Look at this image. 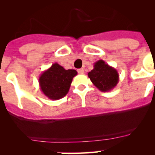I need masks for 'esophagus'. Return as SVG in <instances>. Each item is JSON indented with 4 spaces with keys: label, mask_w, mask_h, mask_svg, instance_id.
<instances>
[{
    "label": "esophagus",
    "mask_w": 155,
    "mask_h": 155,
    "mask_svg": "<svg viewBox=\"0 0 155 155\" xmlns=\"http://www.w3.org/2000/svg\"><path fill=\"white\" fill-rule=\"evenodd\" d=\"M78 73H80V74H82V73H84V70L82 68H80V69H78Z\"/></svg>",
    "instance_id": "1"
}]
</instances>
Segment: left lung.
Returning a JSON list of instances; mask_svg holds the SVG:
<instances>
[{
  "label": "left lung",
  "mask_w": 155,
  "mask_h": 155,
  "mask_svg": "<svg viewBox=\"0 0 155 155\" xmlns=\"http://www.w3.org/2000/svg\"><path fill=\"white\" fill-rule=\"evenodd\" d=\"M92 83L101 91L112 90L119 81V75L116 69L109 66L104 60L94 64V69L87 73Z\"/></svg>",
  "instance_id": "obj_1"
}]
</instances>
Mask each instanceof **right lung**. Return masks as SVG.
<instances>
[{
	"mask_svg": "<svg viewBox=\"0 0 155 155\" xmlns=\"http://www.w3.org/2000/svg\"><path fill=\"white\" fill-rule=\"evenodd\" d=\"M76 75V70H65L58 63H54L39 77L40 88L48 99H61L68 93L73 77Z\"/></svg>",
	"mask_w": 155,
	"mask_h": 155,
	"instance_id": "obj_1",
	"label": "right lung"
}]
</instances>
